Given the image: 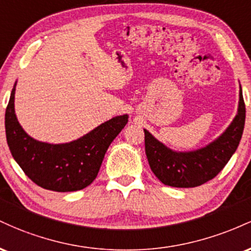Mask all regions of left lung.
Segmentation results:
<instances>
[{"instance_id":"1","label":"left lung","mask_w":251,"mask_h":251,"mask_svg":"<svg viewBox=\"0 0 251 251\" xmlns=\"http://www.w3.org/2000/svg\"><path fill=\"white\" fill-rule=\"evenodd\" d=\"M246 123V106L240 85L237 113L215 140L191 151H176L145 132V152L150 168L163 184L174 188H195L216 177L238 148Z\"/></svg>"}]
</instances>
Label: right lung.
Here are the masks:
<instances>
[{
	"instance_id": "add662e5",
	"label": "right lung",
	"mask_w": 251,
	"mask_h": 251,
	"mask_svg": "<svg viewBox=\"0 0 251 251\" xmlns=\"http://www.w3.org/2000/svg\"><path fill=\"white\" fill-rule=\"evenodd\" d=\"M5 109V135L11 155L36 185L57 192L77 191L97 178L108 146L128 122V114L113 117L70 143L34 139L15 113V88Z\"/></svg>"
}]
</instances>
